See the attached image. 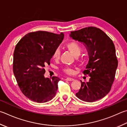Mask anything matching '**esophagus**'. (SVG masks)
I'll use <instances>...</instances> for the list:
<instances>
[{"instance_id": "34e87169", "label": "esophagus", "mask_w": 127, "mask_h": 127, "mask_svg": "<svg viewBox=\"0 0 127 127\" xmlns=\"http://www.w3.org/2000/svg\"><path fill=\"white\" fill-rule=\"evenodd\" d=\"M65 80H68V81H73V80H74V79H73V78H67Z\"/></svg>"}]
</instances>
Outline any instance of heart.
<instances>
[{
    "label": "heart",
    "instance_id": "heart-1",
    "mask_svg": "<svg viewBox=\"0 0 127 127\" xmlns=\"http://www.w3.org/2000/svg\"><path fill=\"white\" fill-rule=\"evenodd\" d=\"M66 48H67V49L75 57H77L79 56L80 53L82 52L81 46H80L77 42H76V41H70V42L66 44ZM59 49H57L54 51L53 57V58L55 60H58L59 58ZM63 70L64 73L69 75H72L75 72L73 68L68 67V66L63 68Z\"/></svg>",
    "mask_w": 127,
    "mask_h": 127
}]
</instances>
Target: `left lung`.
Segmentation results:
<instances>
[{
    "mask_svg": "<svg viewBox=\"0 0 127 127\" xmlns=\"http://www.w3.org/2000/svg\"><path fill=\"white\" fill-rule=\"evenodd\" d=\"M69 35L83 44L89 56L86 70L83 73L89 76V80H80L81 87L75 95L84 102H95L109 93L114 82L118 66L114 43L104 32L96 27L71 32Z\"/></svg>",
    "mask_w": 127,
    "mask_h": 127,
    "instance_id": "left-lung-1",
    "label": "left lung"
}]
</instances>
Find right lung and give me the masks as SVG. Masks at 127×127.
Instances as JSON below:
<instances>
[{
    "mask_svg": "<svg viewBox=\"0 0 127 127\" xmlns=\"http://www.w3.org/2000/svg\"><path fill=\"white\" fill-rule=\"evenodd\" d=\"M64 34L45 31L26 34L16 45L13 69L20 91L28 98L45 103L56 95L59 78L44 77V67L50 64L54 52L64 38Z\"/></svg>",
    "mask_w": 127,
    "mask_h": 127,
    "instance_id": "obj_1",
    "label": "right lung"
}]
</instances>
